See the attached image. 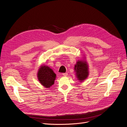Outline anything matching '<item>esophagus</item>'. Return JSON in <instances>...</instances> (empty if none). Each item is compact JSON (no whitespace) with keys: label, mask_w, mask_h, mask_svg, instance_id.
<instances>
[{"label":"esophagus","mask_w":127,"mask_h":127,"mask_svg":"<svg viewBox=\"0 0 127 127\" xmlns=\"http://www.w3.org/2000/svg\"><path fill=\"white\" fill-rule=\"evenodd\" d=\"M68 75V74L67 73H63V75L64 76H66Z\"/></svg>","instance_id":"obj_1"}]
</instances>
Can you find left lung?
Segmentation results:
<instances>
[{
  "mask_svg": "<svg viewBox=\"0 0 127 127\" xmlns=\"http://www.w3.org/2000/svg\"><path fill=\"white\" fill-rule=\"evenodd\" d=\"M74 71L77 80L83 82L88 77L89 75L88 65L86 61V58L84 57L81 60H78L75 65Z\"/></svg>",
  "mask_w": 127,
  "mask_h": 127,
  "instance_id": "left-lung-1",
  "label": "left lung"
}]
</instances>
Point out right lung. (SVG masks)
<instances>
[{"label": "right lung", "mask_w": 127, "mask_h": 127, "mask_svg": "<svg viewBox=\"0 0 127 127\" xmlns=\"http://www.w3.org/2000/svg\"><path fill=\"white\" fill-rule=\"evenodd\" d=\"M56 75L53 71L47 65L42 64L37 73L38 81L45 88H50L54 84Z\"/></svg>", "instance_id": "1"}]
</instances>
